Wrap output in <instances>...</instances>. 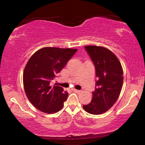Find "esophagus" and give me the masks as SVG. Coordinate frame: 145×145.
Wrapping results in <instances>:
<instances>
[{
	"label": "esophagus",
	"instance_id": "1",
	"mask_svg": "<svg viewBox=\"0 0 145 145\" xmlns=\"http://www.w3.org/2000/svg\"><path fill=\"white\" fill-rule=\"evenodd\" d=\"M72 91H73V92H76V93H80V90H76V89H72Z\"/></svg>",
	"mask_w": 145,
	"mask_h": 145
}]
</instances>
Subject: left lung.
Returning <instances> with one entry per match:
<instances>
[{
    "label": "left lung",
    "instance_id": "left-lung-1",
    "mask_svg": "<svg viewBox=\"0 0 145 145\" xmlns=\"http://www.w3.org/2000/svg\"><path fill=\"white\" fill-rule=\"evenodd\" d=\"M85 49L94 63L98 79L92 101L83 108L90 114H102L114 106L120 96L123 71L120 61L110 49L96 45H86Z\"/></svg>",
    "mask_w": 145,
    "mask_h": 145
}]
</instances>
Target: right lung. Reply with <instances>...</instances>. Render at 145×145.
<instances>
[{"instance_id":"1","label":"right lung","mask_w":145,"mask_h":145,"mask_svg":"<svg viewBox=\"0 0 145 145\" xmlns=\"http://www.w3.org/2000/svg\"><path fill=\"white\" fill-rule=\"evenodd\" d=\"M77 49L43 47L33 53L23 73L24 88L32 105L47 114L59 112L64 106L68 92L61 86L51 85Z\"/></svg>"}]
</instances>
